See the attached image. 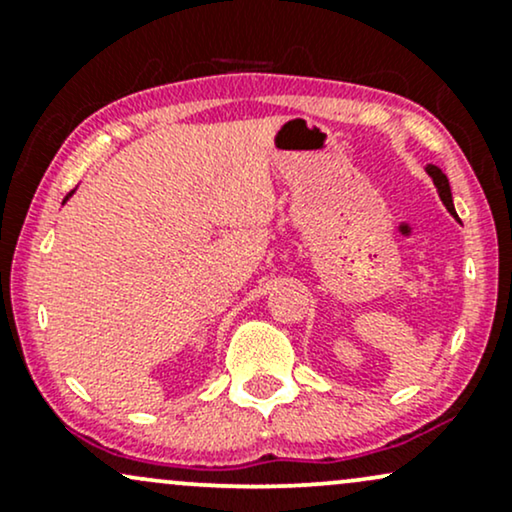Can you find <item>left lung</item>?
<instances>
[{
    "label": "left lung",
    "mask_w": 512,
    "mask_h": 512,
    "mask_svg": "<svg viewBox=\"0 0 512 512\" xmlns=\"http://www.w3.org/2000/svg\"><path fill=\"white\" fill-rule=\"evenodd\" d=\"M426 172H429V174H431V179H434V184H436V189H438V196H441L443 206L448 208V213L453 215L455 220H460V218H458V213H455V206H453V194H450V184H448V177H446V174H443L441 170H438L436 165H429V167H426Z\"/></svg>",
    "instance_id": "1"
}]
</instances>
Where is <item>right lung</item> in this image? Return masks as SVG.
<instances>
[{
	"instance_id": "1",
	"label": "right lung",
	"mask_w": 512,
	"mask_h": 512,
	"mask_svg": "<svg viewBox=\"0 0 512 512\" xmlns=\"http://www.w3.org/2000/svg\"><path fill=\"white\" fill-rule=\"evenodd\" d=\"M69 196H71V194H69ZM69 196H66V198H69ZM66 198H64V201H66Z\"/></svg>"
}]
</instances>
